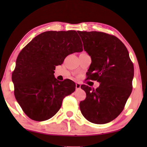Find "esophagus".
<instances>
[{
	"mask_svg": "<svg viewBox=\"0 0 147 147\" xmlns=\"http://www.w3.org/2000/svg\"><path fill=\"white\" fill-rule=\"evenodd\" d=\"M76 90H79L80 88V87H81V84H80V83H76Z\"/></svg>",
	"mask_w": 147,
	"mask_h": 147,
	"instance_id": "34e87169",
	"label": "esophagus"
}]
</instances>
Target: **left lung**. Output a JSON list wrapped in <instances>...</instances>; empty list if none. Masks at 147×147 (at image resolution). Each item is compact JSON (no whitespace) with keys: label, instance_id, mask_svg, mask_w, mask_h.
I'll use <instances>...</instances> for the list:
<instances>
[{"label":"left lung","instance_id":"obj_1","mask_svg":"<svg viewBox=\"0 0 147 147\" xmlns=\"http://www.w3.org/2000/svg\"><path fill=\"white\" fill-rule=\"evenodd\" d=\"M77 32L92 60L87 78L100 83L96 90L81 86L86 97L80 102V109L89 121L109 123L122 112L131 94L134 65L126 47L117 37L97 31Z\"/></svg>","mask_w":147,"mask_h":147}]
</instances>
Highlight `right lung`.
<instances>
[{
    "label": "right lung",
    "instance_id": "right-lung-1",
    "mask_svg": "<svg viewBox=\"0 0 147 147\" xmlns=\"http://www.w3.org/2000/svg\"><path fill=\"white\" fill-rule=\"evenodd\" d=\"M83 51L77 31H47L38 35L18 56L12 74L14 94L27 116L45 121L58 112L64 97L75 90V83L59 82L54 70L66 56Z\"/></svg>",
    "mask_w": 147,
    "mask_h": 147
}]
</instances>
